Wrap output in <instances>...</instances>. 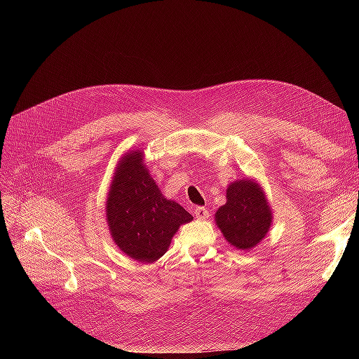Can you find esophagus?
<instances>
[{"instance_id": "obj_1", "label": "esophagus", "mask_w": 359, "mask_h": 359, "mask_svg": "<svg viewBox=\"0 0 359 359\" xmlns=\"http://www.w3.org/2000/svg\"><path fill=\"white\" fill-rule=\"evenodd\" d=\"M193 214L196 215L198 220H206V219H208V211H206L203 206H196V208H194V211H193Z\"/></svg>"}]
</instances>
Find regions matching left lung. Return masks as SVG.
Masks as SVG:
<instances>
[{"instance_id": "left-lung-1", "label": "left lung", "mask_w": 359, "mask_h": 359, "mask_svg": "<svg viewBox=\"0 0 359 359\" xmlns=\"http://www.w3.org/2000/svg\"><path fill=\"white\" fill-rule=\"evenodd\" d=\"M214 220L227 243L248 252L266 236L274 217L262 186L245 177L227 186L226 203L215 211Z\"/></svg>"}]
</instances>
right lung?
I'll use <instances>...</instances> for the list:
<instances>
[{
	"label": "right lung",
	"mask_w": 359,
	"mask_h": 359,
	"mask_svg": "<svg viewBox=\"0 0 359 359\" xmlns=\"http://www.w3.org/2000/svg\"><path fill=\"white\" fill-rule=\"evenodd\" d=\"M144 156V149L136 148L118 160L104 210L116 247L136 262L153 264L168 252L173 235L193 215L163 196Z\"/></svg>",
	"instance_id": "1"
}]
</instances>
